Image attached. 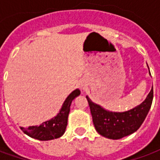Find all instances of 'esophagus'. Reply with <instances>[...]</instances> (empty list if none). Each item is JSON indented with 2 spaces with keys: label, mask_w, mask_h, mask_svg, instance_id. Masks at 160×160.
Listing matches in <instances>:
<instances>
[{
  "label": "esophagus",
  "mask_w": 160,
  "mask_h": 160,
  "mask_svg": "<svg viewBox=\"0 0 160 160\" xmlns=\"http://www.w3.org/2000/svg\"><path fill=\"white\" fill-rule=\"evenodd\" d=\"M81 87H83V86H82V85H81Z\"/></svg>",
  "instance_id": "1"
}]
</instances>
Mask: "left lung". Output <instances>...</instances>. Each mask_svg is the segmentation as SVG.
Here are the masks:
<instances>
[{
    "mask_svg": "<svg viewBox=\"0 0 160 160\" xmlns=\"http://www.w3.org/2000/svg\"><path fill=\"white\" fill-rule=\"evenodd\" d=\"M92 117L94 127L104 137L118 140L133 134L143 123L150 110L153 98V90L140 105L125 112H112L95 104L87 96Z\"/></svg>",
    "mask_w": 160,
    "mask_h": 160,
    "instance_id": "left-lung-1",
    "label": "left lung"
}]
</instances>
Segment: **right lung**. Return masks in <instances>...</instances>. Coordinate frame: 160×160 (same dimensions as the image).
Here are the masks:
<instances>
[{"label": "right lung", "mask_w": 160, "mask_h": 160, "mask_svg": "<svg viewBox=\"0 0 160 160\" xmlns=\"http://www.w3.org/2000/svg\"><path fill=\"white\" fill-rule=\"evenodd\" d=\"M80 94V91L79 89L72 92L64 101L59 113L52 119L42 122L39 126L20 128L28 136L39 141H49L61 137L66 130L71 103Z\"/></svg>", "instance_id": "1"}]
</instances>
